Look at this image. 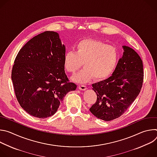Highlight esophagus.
Returning a JSON list of instances; mask_svg holds the SVG:
<instances>
[{"instance_id":"esophagus-1","label":"esophagus","mask_w":157,"mask_h":157,"mask_svg":"<svg viewBox=\"0 0 157 157\" xmlns=\"http://www.w3.org/2000/svg\"><path fill=\"white\" fill-rule=\"evenodd\" d=\"M78 87H79L80 90H82V91H85L86 89H87V87L84 84H79Z\"/></svg>"}]
</instances>
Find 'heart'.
Segmentation results:
<instances>
[{
	"label": "heart",
	"mask_w": 157,
	"mask_h": 157,
	"mask_svg": "<svg viewBox=\"0 0 157 157\" xmlns=\"http://www.w3.org/2000/svg\"><path fill=\"white\" fill-rule=\"evenodd\" d=\"M75 52H66L63 58L64 68L74 74L82 65L85 68L76 75L75 79L86 82L93 78L102 80L113 74L119 60V53L114 46L100 40L86 39L77 43Z\"/></svg>",
	"instance_id": "heart-1"
}]
</instances>
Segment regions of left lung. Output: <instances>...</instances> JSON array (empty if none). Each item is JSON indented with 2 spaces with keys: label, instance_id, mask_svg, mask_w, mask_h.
Returning a JSON list of instances; mask_svg holds the SVG:
<instances>
[{
  "label": "left lung",
  "instance_id": "left-lung-1",
  "mask_svg": "<svg viewBox=\"0 0 157 157\" xmlns=\"http://www.w3.org/2000/svg\"><path fill=\"white\" fill-rule=\"evenodd\" d=\"M124 52L113 76L93 84L96 102L89 109L98 119L110 121L121 116L136 99L144 81L143 63L139 55L130 47Z\"/></svg>",
  "mask_w": 157,
  "mask_h": 157
}]
</instances>
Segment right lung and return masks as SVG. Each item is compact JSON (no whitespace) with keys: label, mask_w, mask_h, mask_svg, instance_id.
Wrapping results in <instances>:
<instances>
[{"label":"right lung","mask_w":157,"mask_h":157,"mask_svg":"<svg viewBox=\"0 0 157 157\" xmlns=\"http://www.w3.org/2000/svg\"><path fill=\"white\" fill-rule=\"evenodd\" d=\"M64 54L58 34L50 31L34 36L18 52L12 80L18 103L30 115L53 116L66 94L76 90L64 72Z\"/></svg>","instance_id":"add662e5"}]
</instances>
